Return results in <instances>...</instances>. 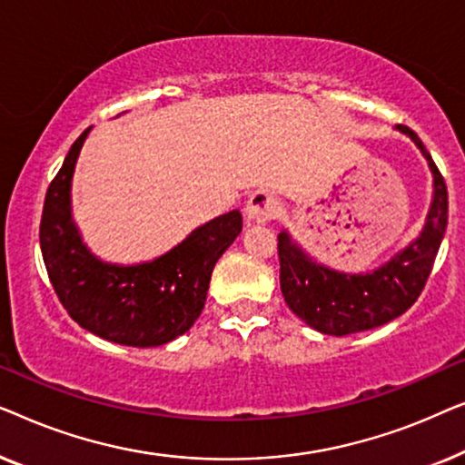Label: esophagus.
I'll use <instances>...</instances> for the list:
<instances>
[{"mask_svg": "<svg viewBox=\"0 0 465 465\" xmlns=\"http://www.w3.org/2000/svg\"><path fill=\"white\" fill-rule=\"evenodd\" d=\"M279 212H282V203H279L277 196L264 193V190L253 193L245 205L247 220L258 222V224H264V222L275 220Z\"/></svg>", "mask_w": 465, "mask_h": 465, "instance_id": "esophagus-1", "label": "esophagus"}]
</instances>
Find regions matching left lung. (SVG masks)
<instances>
[{
  "label": "left lung",
  "mask_w": 465,
  "mask_h": 465,
  "mask_svg": "<svg viewBox=\"0 0 465 465\" xmlns=\"http://www.w3.org/2000/svg\"><path fill=\"white\" fill-rule=\"evenodd\" d=\"M428 158L434 173V201L428 222L415 243L368 275H345L311 262L290 234H279V283L288 307L317 332L345 336L396 320L409 311L428 283L449 222L447 183L421 139L398 124Z\"/></svg>",
  "instance_id": "8db88e82"
}]
</instances>
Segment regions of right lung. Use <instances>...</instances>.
<instances>
[{"mask_svg":"<svg viewBox=\"0 0 465 465\" xmlns=\"http://www.w3.org/2000/svg\"><path fill=\"white\" fill-rule=\"evenodd\" d=\"M86 135L69 148L44 201L40 247L50 283L69 317L88 332L118 345H164L188 332L201 315L213 266L237 239L243 218L237 209L220 215L152 262H101L82 243L69 209L74 167Z\"/></svg>","mask_w":465,"mask_h":465,"instance_id":"obj_1","label":"right lung"}]
</instances>
